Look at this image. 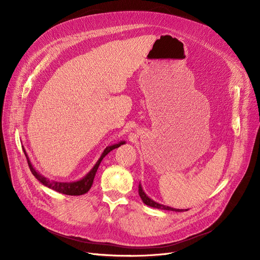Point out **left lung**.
<instances>
[{
  "label": "left lung",
  "mask_w": 260,
  "mask_h": 260,
  "mask_svg": "<svg viewBox=\"0 0 260 260\" xmlns=\"http://www.w3.org/2000/svg\"><path fill=\"white\" fill-rule=\"evenodd\" d=\"M139 195L142 199V201L146 204V206L148 207H152V208H156V209H161V210H168V211H175V212H181L182 210H177V209H173V208H170V207H166V206H162V204L160 203H157L155 202L154 200H152L151 198H148L145 193L143 192V189L141 187V185L139 184Z\"/></svg>",
  "instance_id": "obj_1"
}]
</instances>
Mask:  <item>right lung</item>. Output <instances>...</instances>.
I'll return each instance as SVG.
<instances>
[{"label": "right lung", "instance_id": "right-lung-1", "mask_svg": "<svg viewBox=\"0 0 260 260\" xmlns=\"http://www.w3.org/2000/svg\"><path fill=\"white\" fill-rule=\"evenodd\" d=\"M123 143H124V141L120 142V143H118V144H114V145H112V146H107V147L104 149V152H103V154L101 155V157H100V159L98 160V162L95 163L94 167L92 168V170L84 177V178H82L81 180L76 181V182H56V181L50 182L49 180H47V179L45 178V177H43L42 175H40V174L32 168L31 163H30L28 157H27L25 151H24V154H25V156H26V158H27V162H28V167H29V169H30L32 175L36 177V178H37L41 183H43L45 186H48V187L51 188V189L57 190V192H59V193H62V194H65V195H71V196H78V195H83V194L87 193L88 190H89V188H90V186H91V184H92V182H93V178H94V176H95V173H97V170H98V168H99V166H100V163H101L102 159H103L109 152L113 151L114 148L119 147V146H120L121 144H123Z\"/></svg>", "mask_w": 260, "mask_h": 260}]
</instances>
